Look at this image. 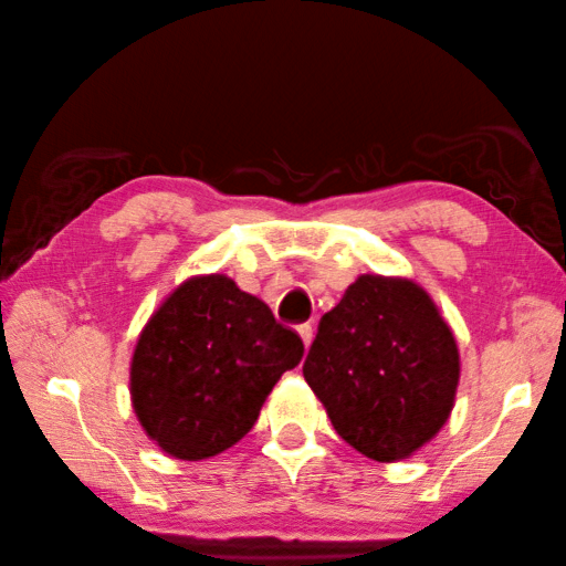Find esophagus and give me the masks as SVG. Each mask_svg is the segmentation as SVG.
Wrapping results in <instances>:
<instances>
[{
  "mask_svg": "<svg viewBox=\"0 0 566 566\" xmlns=\"http://www.w3.org/2000/svg\"><path fill=\"white\" fill-rule=\"evenodd\" d=\"M296 332H300V336H302V342H304V346L310 348V344H312V338H314V326L306 322V324H300L296 326Z\"/></svg>",
  "mask_w": 566,
  "mask_h": 566,
  "instance_id": "esophagus-1",
  "label": "esophagus"
}]
</instances>
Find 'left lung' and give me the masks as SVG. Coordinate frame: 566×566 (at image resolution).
I'll return each mask as SVG.
<instances>
[{"label":"left lung","instance_id":"1","mask_svg":"<svg viewBox=\"0 0 566 566\" xmlns=\"http://www.w3.org/2000/svg\"><path fill=\"white\" fill-rule=\"evenodd\" d=\"M304 378L348 446L396 462L446 426L460 354L423 286L361 274L318 322Z\"/></svg>","mask_w":566,"mask_h":566}]
</instances>
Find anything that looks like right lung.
I'll return each instance as SVG.
<instances>
[{
  "label": "right lung",
  "mask_w": 566,
  "mask_h": 566,
  "mask_svg": "<svg viewBox=\"0 0 566 566\" xmlns=\"http://www.w3.org/2000/svg\"><path fill=\"white\" fill-rule=\"evenodd\" d=\"M302 356L296 332L230 276H190L138 336L133 410L163 453L212 458L250 433L274 384Z\"/></svg>",
  "instance_id": "1"
}]
</instances>
